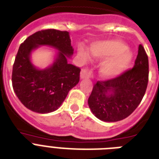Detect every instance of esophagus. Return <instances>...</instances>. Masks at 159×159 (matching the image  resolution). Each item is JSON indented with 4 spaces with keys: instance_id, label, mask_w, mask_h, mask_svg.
<instances>
[{
    "instance_id": "34e87169",
    "label": "esophagus",
    "mask_w": 159,
    "mask_h": 159,
    "mask_svg": "<svg viewBox=\"0 0 159 159\" xmlns=\"http://www.w3.org/2000/svg\"><path fill=\"white\" fill-rule=\"evenodd\" d=\"M80 76H81V78H82V79H84V78H89V77H91V72L87 69H82V71H81Z\"/></svg>"
}]
</instances>
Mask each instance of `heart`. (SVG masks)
<instances>
[{"label":"heart","mask_w":159,"mask_h":159,"mask_svg":"<svg viewBox=\"0 0 159 159\" xmlns=\"http://www.w3.org/2000/svg\"><path fill=\"white\" fill-rule=\"evenodd\" d=\"M93 57L105 61L100 68L102 76L107 77H116L129 67L133 55L128 50V46L120 41L106 40L92 43L90 47ZM78 55L82 59L88 60L89 55L84 48L79 47Z\"/></svg>","instance_id":"heart-1"}]
</instances>
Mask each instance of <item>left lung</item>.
I'll use <instances>...</instances> for the list:
<instances>
[{"label": "left lung", "instance_id": "1", "mask_svg": "<svg viewBox=\"0 0 159 159\" xmlns=\"http://www.w3.org/2000/svg\"><path fill=\"white\" fill-rule=\"evenodd\" d=\"M148 82V55L144 48L139 44L133 68L111 79L98 81L88 98V106L95 116L101 120H122L140 104Z\"/></svg>", "mask_w": 159, "mask_h": 159}]
</instances>
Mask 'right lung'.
<instances>
[{
  "label": "right lung",
  "mask_w": 159,
  "mask_h": 159,
  "mask_svg": "<svg viewBox=\"0 0 159 159\" xmlns=\"http://www.w3.org/2000/svg\"><path fill=\"white\" fill-rule=\"evenodd\" d=\"M42 45L53 47L59 52L53 65L38 70L32 64L30 54ZM72 54L67 31L43 30L29 36L21 43L13 65L12 86L26 108L39 114L58 109L68 92L79 82L81 69L67 62Z\"/></svg>",
  "instance_id": "add662e5"
}]
</instances>
